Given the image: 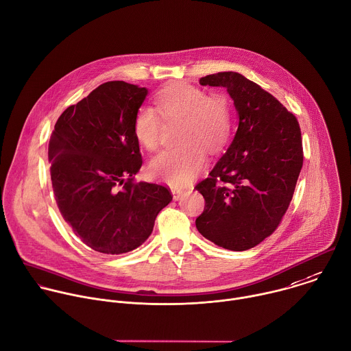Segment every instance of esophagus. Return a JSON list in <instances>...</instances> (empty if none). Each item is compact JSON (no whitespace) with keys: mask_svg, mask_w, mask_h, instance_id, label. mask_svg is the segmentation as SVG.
<instances>
[{"mask_svg":"<svg viewBox=\"0 0 351 351\" xmlns=\"http://www.w3.org/2000/svg\"><path fill=\"white\" fill-rule=\"evenodd\" d=\"M172 194H173V199L178 201V199H180L183 197L184 191L182 189H172Z\"/></svg>","mask_w":351,"mask_h":351,"instance_id":"esophagus-1","label":"esophagus"}]
</instances>
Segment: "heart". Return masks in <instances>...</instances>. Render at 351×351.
Masks as SVG:
<instances>
[{
    "mask_svg": "<svg viewBox=\"0 0 351 351\" xmlns=\"http://www.w3.org/2000/svg\"><path fill=\"white\" fill-rule=\"evenodd\" d=\"M154 104L157 112L146 104L138 108L134 135L146 150L154 152L160 145L161 120L179 121V145L154 157L150 172L172 186H184L202 168L204 152L216 154L228 143L232 125L230 100L220 93L208 96L204 89L180 82L161 89Z\"/></svg>",
    "mask_w": 351,
    "mask_h": 351,
    "instance_id": "heart-1",
    "label": "heart"
}]
</instances>
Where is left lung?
<instances>
[{
    "mask_svg": "<svg viewBox=\"0 0 351 351\" xmlns=\"http://www.w3.org/2000/svg\"><path fill=\"white\" fill-rule=\"evenodd\" d=\"M227 89L239 130L226 154L195 189L205 199L201 234L228 251H247L271 236L293 197L303 165L296 117L256 82L232 71L202 77Z\"/></svg>",
    "mask_w": 351,
    "mask_h": 351,
    "instance_id": "obj_1",
    "label": "left lung"
}]
</instances>
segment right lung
<instances>
[{
  "instance_id": "obj_1",
  "label": "right lung",
  "mask_w": 351,
  "mask_h": 351,
  "mask_svg": "<svg viewBox=\"0 0 351 351\" xmlns=\"http://www.w3.org/2000/svg\"><path fill=\"white\" fill-rule=\"evenodd\" d=\"M147 89L108 81L55 124L48 158L58 208L90 250L120 255L141 247L172 201L162 184L135 182L142 167L134 119Z\"/></svg>"
}]
</instances>
